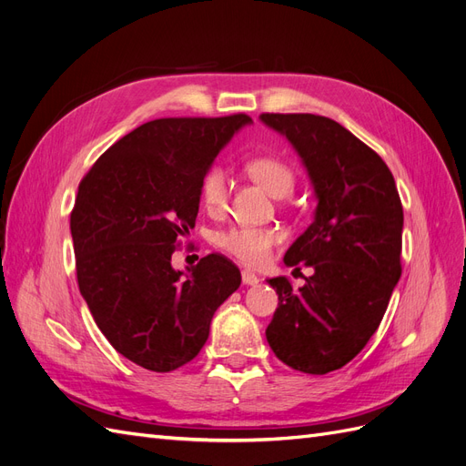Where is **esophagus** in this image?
<instances>
[{
  "label": "esophagus",
  "instance_id": "obj_1",
  "mask_svg": "<svg viewBox=\"0 0 466 466\" xmlns=\"http://www.w3.org/2000/svg\"><path fill=\"white\" fill-rule=\"evenodd\" d=\"M241 276H243V284H245V286H257L258 281H260V279H258V276H257V274H252L250 270H243V274H241Z\"/></svg>",
  "mask_w": 466,
  "mask_h": 466
}]
</instances>
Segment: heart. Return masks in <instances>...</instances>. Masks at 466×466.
<instances>
[{
  "label": "heart",
  "instance_id": "heart-1",
  "mask_svg": "<svg viewBox=\"0 0 466 466\" xmlns=\"http://www.w3.org/2000/svg\"><path fill=\"white\" fill-rule=\"evenodd\" d=\"M252 180L274 198H286L295 187L293 167L274 157V155H258L245 165ZM229 177L221 165H211L200 180V198L209 214H219L228 204ZM279 241L276 229L270 228H229L216 235V245L250 266H260L272 257V250Z\"/></svg>",
  "mask_w": 466,
  "mask_h": 466
}]
</instances>
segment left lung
<instances>
[{
  "mask_svg": "<svg viewBox=\"0 0 466 466\" xmlns=\"http://www.w3.org/2000/svg\"><path fill=\"white\" fill-rule=\"evenodd\" d=\"M260 120L288 137L317 196L313 223L284 257L288 266H311L313 274L299 289L286 276L268 279L279 303L266 340L291 370L324 375L370 342L399 284L400 196L385 161L342 124L274 112Z\"/></svg>",
  "mask_w": 466,
  "mask_h": 466,
  "instance_id": "left-lung-1",
  "label": "left lung"
}]
</instances>
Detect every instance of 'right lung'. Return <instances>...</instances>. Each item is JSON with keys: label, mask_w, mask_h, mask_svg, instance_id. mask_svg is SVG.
Wrapping results in <instances>:
<instances>
[{"label": "right lung", "mask_w": 466, "mask_h": 466, "mask_svg": "<svg viewBox=\"0 0 466 466\" xmlns=\"http://www.w3.org/2000/svg\"><path fill=\"white\" fill-rule=\"evenodd\" d=\"M247 115L159 118L110 146L79 182L72 228L77 284L118 354L167 373L192 361L218 307L241 286L223 255L175 270L194 228L200 180Z\"/></svg>", "instance_id": "obj_1"}]
</instances>
